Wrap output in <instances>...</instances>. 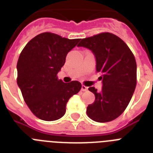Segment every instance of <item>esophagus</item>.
Here are the masks:
<instances>
[{
    "instance_id": "obj_1",
    "label": "esophagus",
    "mask_w": 153,
    "mask_h": 153,
    "mask_svg": "<svg viewBox=\"0 0 153 153\" xmlns=\"http://www.w3.org/2000/svg\"><path fill=\"white\" fill-rule=\"evenodd\" d=\"M88 88L87 86L84 85H82V91H88Z\"/></svg>"
}]
</instances>
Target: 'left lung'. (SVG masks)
<instances>
[{"label": "left lung", "instance_id": "left-lung-1", "mask_svg": "<svg viewBox=\"0 0 153 153\" xmlns=\"http://www.w3.org/2000/svg\"><path fill=\"white\" fill-rule=\"evenodd\" d=\"M78 47L91 50L100 72L102 89L88 88L95 102L87 107V115L98 123H107L119 116L128 106L136 86V62L133 54L123 40L105 32L83 38Z\"/></svg>", "mask_w": 153, "mask_h": 153}]
</instances>
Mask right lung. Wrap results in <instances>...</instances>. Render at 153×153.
I'll return each instance as SVG.
<instances>
[{"instance_id":"obj_1","label":"right lung","mask_w":153,"mask_h":153,"mask_svg":"<svg viewBox=\"0 0 153 153\" xmlns=\"http://www.w3.org/2000/svg\"><path fill=\"white\" fill-rule=\"evenodd\" d=\"M79 42L45 32L32 38L21 51L17 64L18 85L25 103L40 119L62 118L68 99L80 91L79 82L65 83L57 77L67 54Z\"/></svg>"}]
</instances>
